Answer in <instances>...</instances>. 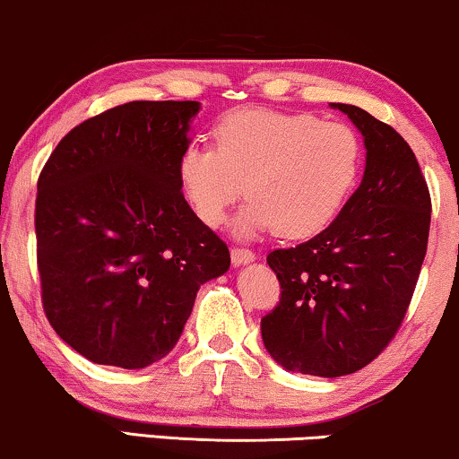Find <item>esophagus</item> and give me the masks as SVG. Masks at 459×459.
<instances>
[{
	"instance_id": "obj_1",
	"label": "esophagus",
	"mask_w": 459,
	"mask_h": 459,
	"mask_svg": "<svg viewBox=\"0 0 459 459\" xmlns=\"http://www.w3.org/2000/svg\"><path fill=\"white\" fill-rule=\"evenodd\" d=\"M230 255H231V263H234V265H247V263L255 261V253H253V250H248V248L234 247V248H231Z\"/></svg>"
}]
</instances>
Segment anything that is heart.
I'll list each match as a JSON object with an SVG mask.
<instances>
[{
	"instance_id": "b5f03b06",
	"label": "heart",
	"mask_w": 459,
	"mask_h": 459,
	"mask_svg": "<svg viewBox=\"0 0 459 459\" xmlns=\"http://www.w3.org/2000/svg\"><path fill=\"white\" fill-rule=\"evenodd\" d=\"M359 137L349 125L309 112L236 110L215 127V148L194 142L179 156L186 203L209 228L248 194L234 221L236 236L273 230L309 238L328 225L359 171Z\"/></svg>"
}]
</instances>
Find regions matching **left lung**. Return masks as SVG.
<instances>
[{"label":"left lung","instance_id":"obj_1","mask_svg":"<svg viewBox=\"0 0 459 459\" xmlns=\"http://www.w3.org/2000/svg\"><path fill=\"white\" fill-rule=\"evenodd\" d=\"M366 146L353 196L322 234L267 255L278 307L261 319L263 344L288 372L353 374L403 322L429 247L430 194L416 154L391 125L351 104Z\"/></svg>","mask_w":459,"mask_h":459}]
</instances>
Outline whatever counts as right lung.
Listing matches in <instances>:
<instances>
[{
  "label": "right lung",
  "instance_id": "1",
  "mask_svg": "<svg viewBox=\"0 0 459 459\" xmlns=\"http://www.w3.org/2000/svg\"><path fill=\"white\" fill-rule=\"evenodd\" d=\"M200 102H127L62 137L37 181L41 300L93 363L140 369L178 344L230 250L194 215L178 162Z\"/></svg>",
  "mask_w": 459,
  "mask_h": 459
}]
</instances>
